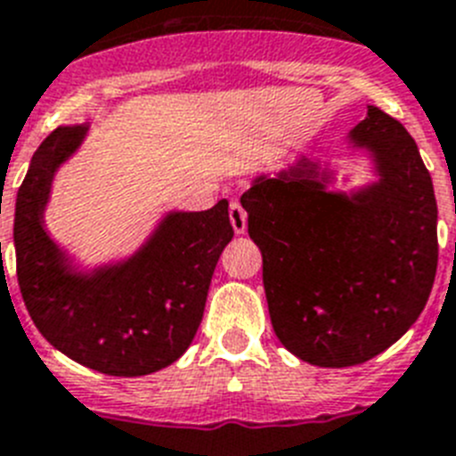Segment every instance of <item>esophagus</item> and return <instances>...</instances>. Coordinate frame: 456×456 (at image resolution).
<instances>
[{"instance_id":"obj_1","label":"esophagus","mask_w":456,"mask_h":456,"mask_svg":"<svg viewBox=\"0 0 456 456\" xmlns=\"http://www.w3.org/2000/svg\"><path fill=\"white\" fill-rule=\"evenodd\" d=\"M228 216H231L232 231H235L237 235H244V232H247V212H244V207L240 205V202H231Z\"/></svg>"}]
</instances>
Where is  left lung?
Segmentation results:
<instances>
[{
  "mask_svg": "<svg viewBox=\"0 0 456 456\" xmlns=\"http://www.w3.org/2000/svg\"><path fill=\"white\" fill-rule=\"evenodd\" d=\"M347 142L370 156L378 179L368 186L330 191L333 169L298 158L240 198L274 336L319 368L391 347L422 314L438 265V207L415 139L368 107Z\"/></svg>",
  "mask_w": 456,
  "mask_h": 456,
  "instance_id": "8db88e82",
  "label": "left lung"
}]
</instances>
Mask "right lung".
<instances>
[{"mask_svg":"<svg viewBox=\"0 0 456 456\" xmlns=\"http://www.w3.org/2000/svg\"><path fill=\"white\" fill-rule=\"evenodd\" d=\"M88 126L53 130L18 188L13 244L29 317L81 366L139 378L175 363L193 342L221 251L232 240L228 200L205 212H167L126 261L78 270L44 225L55 172ZM2 247V244H0Z\"/></svg>","mask_w":456,"mask_h":456,"instance_id":"add662e5","label":"right lung"}]
</instances>
